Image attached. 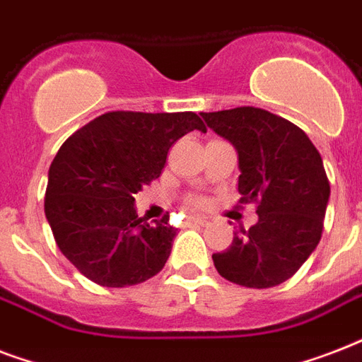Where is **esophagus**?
<instances>
[{"label": "esophagus", "mask_w": 362, "mask_h": 362, "mask_svg": "<svg viewBox=\"0 0 362 362\" xmlns=\"http://www.w3.org/2000/svg\"><path fill=\"white\" fill-rule=\"evenodd\" d=\"M187 223L189 226H209V220L206 218H203V216H189L187 218Z\"/></svg>", "instance_id": "1"}]
</instances>
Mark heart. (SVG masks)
<instances>
[{"label":"heart","mask_w":362,"mask_h":362,"mask_svg":"<svg viewBox=\"0 0 362 362\" xmlns=\"http://www.w3.org/2000/svg\"><path fill=\"white\" fill-rule=\"evenodd\" d=\"M195 204H201V201H199V199H197V201H195Z\"/></svg>","instance_id":"b5f03b06"}]
</instances>
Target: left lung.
Returning a JSON list of instances; mask_svg holds the SVG:
<instances>
[{
    "mask_svg": "<svg viewBox=\"0 0 362 362\" xmlns=\"http://www.w3.org/2000/svg\"><path fill=\"white\" fill-rule=\"evenodd\" d=\"M201 116L237 150L240 201H255L259 214L226 252L212 255L216 270L244 287L280 286L320 244L331 197L323 159L300 127L269 110L238 107Z\"/></svg>",
    "mask_w": 362,
    "mask_h": 362,
    "instance_id": "1",
    "label": "left lung"
}]
</instances>
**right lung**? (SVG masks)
I'll return each mask as SVG.
<instances>
[{
	"label": "right lung",
	"mask_w": 362,
	"mask_h": 362,
	"mask_svg": "<svg viewBox=\"0 0 362 362\" xmlns=\"http://www.w3.org/2000/svg\"><path fill=\"white\" fill-rule=\"evenodd\" d=\"M204 131L195 112H107L73 133L48 170L45 214L56 244L105 287L146 281L163 269L178 229L139 218L135 193L156 180L180 136Z\"/></svg>",
	"instance_id": "right-lung-1"
}]
</instances>
